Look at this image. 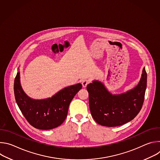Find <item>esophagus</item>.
Returning <instances> with one entry per match:
<instances>
[{"instance_id":"obj_1","label":"esophagus","mask_w":160,"mask_h":160,"mask_svg":"<svg viewBox=\"0 0 160 160\" xmlns=\"http://www.w3.org/2000/svg\"><path fill=\"white\" fill-rule=\"evenodd\" d=\"M90 82V80H88V79H87V78H85V79H83L82 80V86L83 87H86L87 85Z\"/></svg>"}]
</instances>
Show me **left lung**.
<instances>
[{"label":"left lung","mask_w":160,"mask_h":160,"mask_svg":"<svg viewBox=\"0 0 160 160\" xmlns=\"http://www.w3.org/2000/svg\"><path fill=\"white\" fill-rule=\"evenodd\" d=\"M146 86L145 68L139 84L122 94L112 95L98 81L88 84L87 90L89 107L94 120L101 125L109 127L122 125L132 120L142 107Z\"/></svg>","instance_id":"left-lung-1"}]
</instances>
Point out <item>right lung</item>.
I'll return each mask as SVG.
<instances>
[{"mask_svg":"<svg viewBox=\"0 0 160 160\" xmlns=\"http://www.w3.org/2000/svg\"><path fill=\"white\" fill-rule=\"evenodd\" d=\"M82 87V84L78 83L63 88L51 98L34 100L22 90L18 72L14 80V92L16 103L28 122L36 128L49 130L64 122L71 101Z\"/></svg>","mask_w":160,"mask_h":160,"instance_id":"obj_1","label":"right lung"}]
</instances>
